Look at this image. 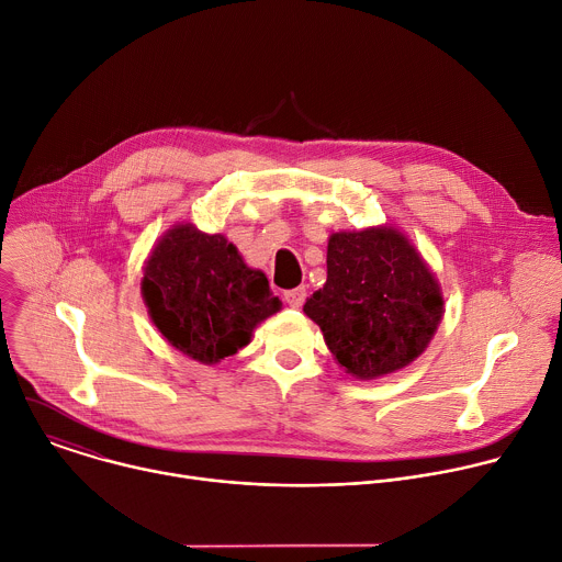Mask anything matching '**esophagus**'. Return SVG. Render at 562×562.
Here are the masks:
<instances>
[{
  "mask_svg": "<svg viewBox=\"0 0 562 562\" xmlns=\"http://www.w3.org/2000/svg\"><path fill=\"white\" fill-rule=\"evenodd\" d=\"M304 300H306V289H304V286H295V289L284 291V302H286L289 306H293V308L302 306Z\"/></svg>",
  "mask_w": 562,
  "mask_h": 562,
  "instance_id": "esophagus-1",
  "label": "esophagus"
}]
</instances>
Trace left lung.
<instances>
[{
    "label": "left lung",
    "mask_w": 562,
    "mask_h": 562,
    "mask_svg": "<svg viewBox=\"0 0 562 562\" xmlns=\"http://www.w3.org/2000/svg\"><path fill=\"white\" fill-rule=\"evenodd\" d=\"M304 313L336 362L356 380H375L425 353L445 313L436 273L395 226L331 233L327 282Z\"/></svg>",
    "instance_id": "obj_1"
}]
</instances>
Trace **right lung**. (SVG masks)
Masks as SVG:
<instances>
[{
	"mask_svg": "<svg viewBox=\"0 0 562 562\" xmlns=\"http://www.w3.org/2000/svg\"><path fill=\"white\" fill-rule=\"evenodd\" d=\"M142 297L150 323L180 353L217 364L245 349L254 329L282 308L260 269L222 233L173 224L144 262Z\"/></svg>",
	"mask_w": 562,
	"mask_h": 562,
	"instance_id": "obj_1",
	"label": "right lung"
}]
</instances>
